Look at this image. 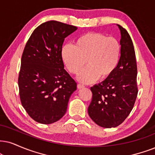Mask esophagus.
<instances>
[{
  "mask_svg": "<svg viewBox=\"0 0 155 155\" xmlns=\"http://www.w3.org/2000/svg\"><path fill=\"white\" fill-rule=\"evenodd\" d=\"M77 88L79 89H83V88H84V85H82V84H79L77 85Z\"/></svg>",
  "mask_w": 155,
  "mask_h": 155,
  "instance_id": "obj_1",
  "label": "esophagus"
}]
</instances>
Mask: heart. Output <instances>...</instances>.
<instances>
[{
    "instance_id": "heart-1",
    "label": "heart",
    "mask_w": 155,
    "mask_h": 155,
    "mask_svg": "<svg viewBox=\"0 0 155 155\" xmlns=\"http://www.w3.org/2000/svg\"><path fill=\"white\" fill-rule=\"evenodd\" d=\"M121 45L113 37L101 33H88L79 37L74 45H64L61 50L62 59L71 73L80 72L77 79L84 84L109 78L118 66Z\"/></svg>"
}]
</instances>
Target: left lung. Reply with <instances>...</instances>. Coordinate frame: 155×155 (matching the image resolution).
<instances>
[{"mask_svg": "<svg viewBox=\"0 0 155 155\" xmlns=\"http://www.w3.org/2000/svg\"><path fill=\"white\" fill-rule=\"evenodd\" d=\"M121 34V56L114 73L91 87L92 99L88 108L91 119L104 128L121 124L132 110L137 96L136 56L130 34L117 24Z\"/></svg>", "mask_w": 155, "mask_h": 155, "instance_id": "8db88e82", "label": "left lung"}]
</instances>
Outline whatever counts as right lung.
Segmentation results:
<instances>
[{
	"label": "right lung",
	"instance_id": "1",
	"mask_svg": "<svg viewBox=\"0 0 155 155\" xmlns=\"http://www.w3.org/2000/svg\"><path fill=\"white\" fill-rule=\"evenodd\" d=\"M77 27L49 21L34 31L25 44L18 76L21 104L37 122H56L66 112L76 83L64 69V39Z\"/></svg>",
	"mask_w": 155,
	"mask_h": 155
}]
</instances>
